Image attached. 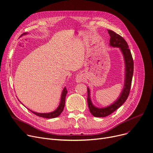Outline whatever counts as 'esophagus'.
Instances as JSON below:
<instances>
[{"instance_id":"1","label":"esophagus","mask_w":153,"mask_h":153,"mask_svg":"<svg viewBox=\"0 0 153 153\" xmlns=\"http://www.w3.org/2000/svg\"><path fill=\"white\" fill-rule=\"evenodd\" d=\"M76 81H77V82H80V81H81V78L77 77V79H76Z\"/></svg>"}]
</instances>
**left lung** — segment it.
<instances>
[{
  "label": "left lung",
  "mask_w": 153,
  "mask_h": 153,
  "mask_svg": "<svg viewBox=\"0 0 153 153\" xmlns=\"http://www.w3.org/2000/svg\"><path fill=\"white\" fill-rule=\"evenodd\" d=\"M110 37V46L119 48L123 53L125 62V80L124 85L120 96L117 100L111 105L104 108H98L92 104L90 90L88 88V104L91 113L94 117H103L111 114L124 103L128 99L131 86L132 75L134 71V62L129 49L128 43L120 35L111 30H108Z\"/></svg>",
  "instance_id": "1"
}]
</instances>
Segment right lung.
I'll use <instances>...</instances> for the list:
<instances>
[{"mask_svg":"<svg viewBox=\"0 0 153 153\" xmlns=\"http://www.w3.org/2000/svg\"><path fill=\"white\" fill-rule=\"evenodd\" d=\"M26 34V33H24L22 35H25ZM68 93V91L66 88H64L62 94H61V101H60V104H59L58 108L53 112H49V113H39V112H36L34 111H32L30 109H29V111H30L32 113H34V114H36L37 116L41 117H44V118H48V119H51V118H55L58 117L59 115L61 114V112L63 111L64 108V105H65V96L66 94ZM22 103V102H21Z\"/></svg>","mask_w":153,"mask_h":153,"instance_id":"1","label":"right lung"}]
</instances>
